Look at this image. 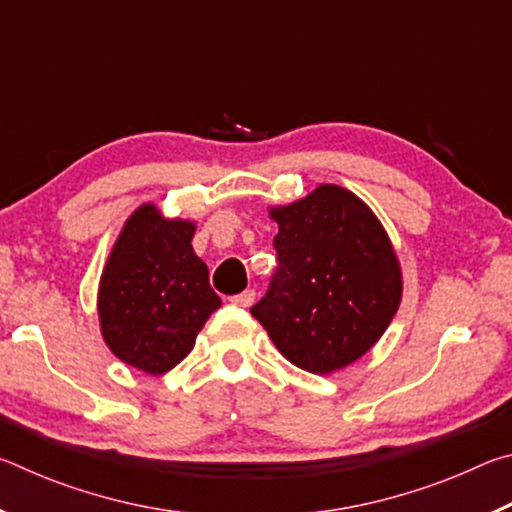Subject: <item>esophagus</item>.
Here are the masks:
<instances>
[{
  "mask_svg": "<svg viewBox=\"0 0 512 512\" xmlns=\"http://www.w3.org/2000/svg\"><path fill=\"white\" fill-rule=\"evenodd\" d=\"M230 302H232V305H237V307H250L255 302V291L253 289L241 291V293H237V296H232Z\"/></svg>",
  "mask_w": 512,
  "mask_h": 512,
  "instance_id": "esophagus-1",
  "label": "esophagus"
}]
</instances>
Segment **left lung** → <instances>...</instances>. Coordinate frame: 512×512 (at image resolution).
<instances>
[{"mask_svg": "<svg viewBox=\"0 0 512 512\" xmlns=\"http://www.w3.org/2000/svg\"><path fill=\"white\" fill-rule=\"evenodd\" d=\"M277 268L253 314L275 348L316 375L363 357L402 298L400 264L368 205L336 185L271 210Z\"/></svg>", "mask_w": 512, "mask_h": 512, "instance_id": "8db88e82", "label": "left lung"}]
</instances>
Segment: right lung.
Instances as JSON below:
<instances>
[{"label": "right lung", "mask_w": 512, "mask_h": 512, "mask_svg": "<svg viewBox=\"0 0 512 512\" xmlns=\"http://www.w3.org/2000/svg\"><path fill=\"white\" fill-rule=\"evenodd\" d=\"M192 237L194 223L162 219L153 205H142L103 268V339L121 361L149 375L183 361L205 320L221 307Z\"/></svg>", "instance_id": "1"}]
</instances>
